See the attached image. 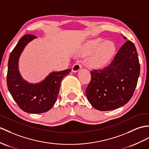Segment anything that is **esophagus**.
I'll return each mask as SVG.
<instances>
[{
  "instance_id": "esophagus-1",
  "label": "esophagus",
  "mask_w": 149,
  "mask_h": 149,
  "mask_svg": "<svg viewBox=\"0 0 149 149\" xmlns=\"http://www.w3.org/2000/svg\"><path fill=\"white\" fill-rule=\"evenodd\" d=\"M82 68V65L81 63H75L73 66H72V71L73 72H77L80 69Z\"/></svg>"
}]
</instances>
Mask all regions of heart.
I'll return each mask as SVG.
<instances>
[{
	"mask_svg": "<svg viewBox=\"0 0 149 149\" xmlns=\"http://www.w3.org/2000/svg\"><path fill=\"white\" fill-rule=\"evenodd\" d=\"M101 42H102L101 39L96 40L90 43L88 48L90 50L95 49L100 44ZM115 50L116 46L113 42L111 40L104 41L98 47L96 51L90 58V63L96 66H100L106 64L113 56Z\"/></svg>",
	"mask_w": 149,
	"mask_h": 149,
	"instance_id": "heart-1",
	"label": "heart"
}]
</instances>
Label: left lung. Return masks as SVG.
I'll return each instance as SVG.
<instances>
[{
	"mask_svg": "<svg viewBox=\"0 0 149 149\" xmlns=\"http://www.w3.org/2000/svg\"><path fill=\"white\" fill-rule=\"evenodd\" d=\"M140 71L136 47L132 42L127 41L109 64L90 71L91 80L85 92L89 102L102 111L124 106L135 92Z\"/></svg>",
	"mask_w": 149,
	"mask_h": 149,
	"instance_id": "left-lung-1",
	"label": "left lung"
}]
</instances>
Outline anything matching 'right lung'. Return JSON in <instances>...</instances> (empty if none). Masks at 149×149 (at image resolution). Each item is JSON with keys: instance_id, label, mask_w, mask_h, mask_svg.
Instances as JSON below:
<instances>
[{"instance_id": "right-lung-1", "label": "right lung", "mask_w": 149, "mask_h": 149, "mask_svg": "<svg viewBox=\"0 0 149 149\" xmlns=\"http://www.w3.org/2000/svg\"><path fill=\"white\" fill-rule=\"evenodd\" d=\"M36 38L33 35H25L17 43L10 54L7 74V85L13 99L23 111L40 114L49 111L55 104L61 80L71 69L51 72L38 84L31 85L23 81L17 69L18 59L27 43Z\"/></svg>"}]
</instances>
